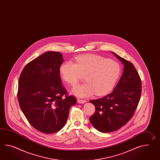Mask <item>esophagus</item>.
Returning a JSON list of instances; mask_svg holds the SVG:
<instances>
[{"label":"esophagus","mask_w":160,"mask_h":160,"mask_svg":"<svg viewBox=\"0 0 160 160\" xmlns=\"http://www.w3.org/2000/svg\"><path fill=\"white\" fill-rule=\"evenodd\" d=\"M78 102L79 103H84L86 102V100H82V99H78Z\"/></svg>","instance_id":"34e87169"}]
</instances>
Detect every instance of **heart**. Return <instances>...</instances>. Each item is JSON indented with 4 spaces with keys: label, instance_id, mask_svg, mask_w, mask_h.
<instances>
[{
    "label": "heart",
    "instance_id": "heart-1",
    "mask_svg": "<svg viewBox=\"0 0 160 160\" xmlns=\"http://www.w3.org/2000/svg\"><path fill=\"white\" fill-rule=\"evenodd\" d=\"M60 73L63 80L72 86L78 82L82 75H85L86 82L73 88L75 95L85 97L95 92L101 96L113 89L120 73V68L115 61L101 56L83 55L77 57L74 63H63Z\"/></svg>",
    "mask_w": 160,
    "mask_h": 160
}]
</instances>
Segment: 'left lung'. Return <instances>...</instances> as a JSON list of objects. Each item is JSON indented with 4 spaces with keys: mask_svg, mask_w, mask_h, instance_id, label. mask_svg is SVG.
Wrapping results in <instances>:
<instances>
[{
    "mask_svg": "<svg viewBox=\"0 0 160 160\" xmlns=\"http://www.w3.org/2000/svg\"><path fill=\"white\" fill-rule=\"evenodd\" d=\"M113 54L124 65L120 80L110 94L90 101L95 107V112L90 117V122L103 133L115 131L129 121L138 105L142 92L141 79L133 65Z\"/></svg>",
    "mask_w": 160,
    "mask_h": 160,
    "instance_id": "1",
    "label": "left lung"
}]
</instances>
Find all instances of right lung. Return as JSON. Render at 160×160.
<instances>
[{"instance_id": "add662e5", "label": "right lung", "mask_w": 160, "mask_h": 160, "mask_svg": "<svg viewBox=\"0 0 160 160\" xmlns=\"http://www.w3.org/2000/svg\"><path fill=\"white\" fill-rule=\"evenodd\" d=\"M63 61L61 53L48 51L27 64L20 74V108L30 124L41 132L61 130L70 107L76 103L62 84L59 68Z\"/></svg>"}]
</instances>
